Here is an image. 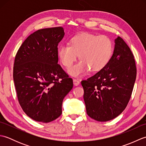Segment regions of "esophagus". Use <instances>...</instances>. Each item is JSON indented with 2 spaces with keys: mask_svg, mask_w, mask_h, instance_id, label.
Masks as SVG:
<instances>
[{
  "mask_svg": "<svg viewBox=\"0 0 146 146\" xmlns=\"http://www.w3.org/2000/svg\"><path fill=\"white\" fill-rule=\"evenodd\" d=\"M73 84H74V85H75V86H78L80 84V82L78 80L74 79L73 80Z\"/></svg>",
  "mask_w": 146,
  "mask_h": 146,
  "instance_id": "obj_1",
  "label": "esophagus"
}]
</instances>
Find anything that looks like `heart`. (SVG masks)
Masks as SVG:
<instances>
[{"label":"heart","instance_id":"heart-1","mask_svg":"<svg viewBox=\"0 0 146 146\" xmlns=\"http://www.w3.org/2000/svg\"><path fill=\"white\" fill-rule=\"evenodd\" d=\"M113 52V42L104 35L88 33L73 37L69 45H61L58 49V56L61 64L70 67L78 57L80 61L68 69L74 76H81L90 69L98 71L108 63Z\"/></svg>","mask_w":146,"mask_h":146}]
</instances>
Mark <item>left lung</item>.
I'll list each match as a JSON object with an SVG mask.
<instances>
[{
  "label": "left lung",
  "mask_w": 146,
  "mask_h": 146,
  "mask_svg": "<svg viewBox=\"0 0 146 146\" xmlns=\"http://www.w3.org/2000/svg\"><path fill=\"white\" fill-rule=\"evenodd\" d=\"M108 63L90 78L82 82L86 113L99 122H107L124 110L136 79L134 55L122 38L114 40Z\"/></svg>",
  "instance_id": "obj_1"
}]
</instances>
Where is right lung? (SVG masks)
<instances>
[{"label": "right lung", "instance_id": "1", "mask_svg": "<svg viewBox=\"0 0 146 146\" xmlns=\"http://www.w3.org/2000/svg\"><path fill=\"white\" fill-rule=\"evenodd\" d=\"M64 36L61 27L38 30L27 37L15 56L13 78L24 112L43 123L62 113L63 99L73 80L58 64V46Z\"/></svg>", "mask_w": 146, "mask_h": 146}]
</instances>
